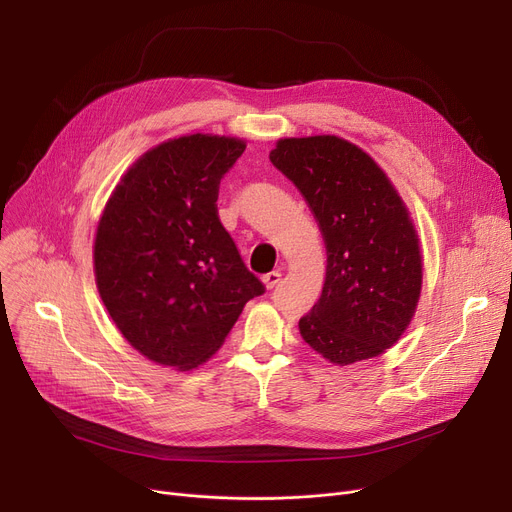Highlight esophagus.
<instances>
[{"mask_svg": "<svg viewBox=\"0 0 512 512\" xmlns=\"http://www.w3.org/2000/svg\"><path fill=\"white\" fill-rule=\"evenodd\" d=\"M261 280H263V284H265L267 290H272V288L282 280V274H280V272H270V274H265Z\"/></svg>", "mask_w": 512, "mask_h": 512, "instance_id": "34e87169", "label": "esophagus"}]
</instances>
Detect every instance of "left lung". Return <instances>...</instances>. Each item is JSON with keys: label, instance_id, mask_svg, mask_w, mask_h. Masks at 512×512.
I'll return each instance as SVG.
<instances>
[{"label": "left lung", "instance_id": "obj_1", "mask_svg": "<svg viewBox=\"0 0 512 512\" xmlns=\"http://www.w3.org/2000/svg\"><path fill=\"white\" fill-rule=\"evenodd\" d=\"M270 159L299 188L326 242V282L299 321L303 340L340 367L380 357L421 297L423 257L405 201L371 155L334 134L280 139Z\"/></svg>", "mask_w": 512, "mask_h": 512}]
</instances>
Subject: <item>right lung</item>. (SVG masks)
Instances as JSON below:
<instances>
[{
  "label": "right lung",
  "mask_w": 512,
  "mask_h": 512,
  "mask_svg": "<svg viewBox=\"0 0 512 512\" xmlns=\"http://www.w3.org/2000/svg\"><path fill=\"white\" fill-rule=\"evenodd\" d=\"M245 147L203 132L170 139L134 161L103 207L93 245L99 297L126 342L157 365H203L265 292L215 205Z\"/></svg>",
  "instance_id": "obj_1"
}]
</instances>
